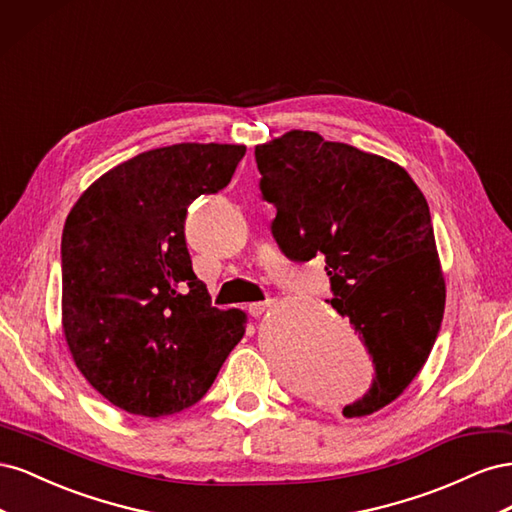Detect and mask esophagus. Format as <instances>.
Returning <instances> with one entry per match:
<instances>
[{"mask_svg":"<svg viewBox=\"0 0 512 512\" xmlns=\"http://www.w3.org/2000/svg\"><path fill=\"white\" fill-rule=\"evenodd\" d=\"M269 307H271V301H269V299H267V301H256V303H250V305H247V312H250V316L258 318V316L265 314Z\"/></svg>","mask_w":512,"mask_h":512,"instance_id":"1","label":"esophagus"}]
</instances>
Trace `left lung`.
<instances>
[{"label": "left lung", "mask_w": 512, "mask_h": 512, "mask_svg": "<svg viewBox=\"0 0 512 512\" xmlns=\"http://www.w3.org/2000/svg\"><path fill=\"white\" fill-rule=\"evenodd\" d=\"M254 156L277 245L297 262L324 258L329 303L374 363L369 391L342 412H376L404 393L440 333L446 290L427 200L395 162L316 132H286Z\"/></svg>", "instance_id": "left-lung-1"}]
</instances>
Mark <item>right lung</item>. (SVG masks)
<instances>
[{"label":"right lung","mask_w":512,"mask_h":512,"mask_svg":"<svg viewBox=\"0 0 512 512\" xmlns=\"http://www.w3.org/2000/svg\"><path fill=\"white\" fill-rule=\"evenodd\" d=\"M243 145L138 153L79 198L61 235V312L72 359L113 406L166 416L194 406L245 333L211 305L185 245L198 196L224 190Z\"/></svg>","instance_id":"right-lung-1"}]
</instances>
